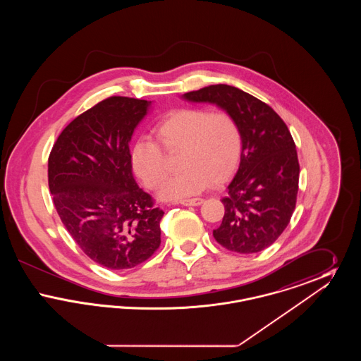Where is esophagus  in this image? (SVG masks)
<instances>
[{
	"instance_id": "34e87169",
	"label": "esophagus",
	"mask_w": 361,
	"mask_h": 361,
	"mask_svg": "<svg viewBox=\"0 0 361 361\" xmlns=\"http://www.w3.org/2000/svg\"><path fill=\"white\" fill-rule=\"evenodd\" d=\"M203 203V199H200V197H195V199H187V200H181L180 202V204H183V206H200Z\"/></svg>"
}]
</instances>
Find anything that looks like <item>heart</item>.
<instances>
[{"label":"heart","instance_id":"1","mask_svg":"<svg viewBox=\"0 0 361 361\" xmlns=\"http://www.w3.org/2000/svg\"><path fill=\"white\" fill-rule=\"evenodd\" d=\"M154 137L166 153H181L178 166L183 172L161 187L159 197L164 200L193 196L209 183L224 184L237 171L243 152L240 124L224 111L176 109L157 124ZM159 147L140 139L130 153L134 172L150 189L158 188L166 176L165 157Z\"/></svg>","mask_w":361,"mask_h":361}]
</instances>
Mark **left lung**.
Returning a JSON list of instances; mask_svg holds the SVG:
<instances>
[{
	"instance_id": "left-lung-1",
	"label": "left lung",
	"mask_w": 361,
	"mask_h": 361,
	"mask_svg": "<svg viewBox=\"0 0 361 361\" xmlns=\"http://www.w3.org/2000/svg\"><path fill=\"white\" fill-rule=\"evenodd\" d=\"M183 99L215 104L242 131L240 166L222 199L224 221L214 238L242 255L267 249L286 230L296 204L299 162L288 127L268 104L235 86H206Z\"/></svg>"
}]
</instances>
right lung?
I'll return each instance as SVG.
<instances>
[{"label": "right lung", "instance_id": "1", "mask_svg": "<svg viewBox=\"0 0 361 361\" xmlns=\"http://www.w3.org/2000/svg\"><path fill=\"white\" fill-rule=\"evenodd\" d=\"M152 102L114 96L77 116L49 157L56 212L86 256L108 269L134 268L161 243L164 211L137 187L130 142Z\"/></svg>", "mask_w": 361, "mask_h": 361}]
</instances>
